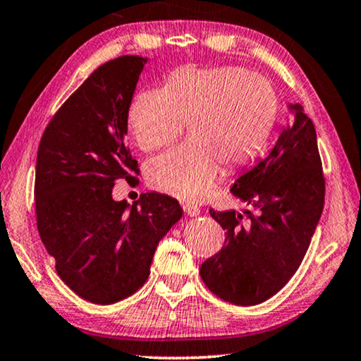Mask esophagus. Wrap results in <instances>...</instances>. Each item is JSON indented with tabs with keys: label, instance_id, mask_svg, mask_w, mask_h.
<instances>
[{
	"label": "esophagus",
	"instance_id": "obj_1",
	"mask_svg": "<svg viewBox=\"0 0 361 361\" xmlns=\"http://www.w3.org/2000/svg\"><path fill=\"white\" fill-rule=\"evenodd\" d=\"M183 211L188 215V217H197L199 212H201V209L195 204H183Z\"/></svg>",
	"mask_w": 361,
	"mask_h": 361
}]
</instances>
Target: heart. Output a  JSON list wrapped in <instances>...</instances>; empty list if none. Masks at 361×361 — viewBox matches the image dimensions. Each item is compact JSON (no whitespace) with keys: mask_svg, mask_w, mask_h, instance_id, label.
<instances>
[{"mask_svg":"<svg viewBox=\"0 0 361 361\" xmlns=\"http://www.w3.org/2000/svg\"><path fill=\"white\" fill-rule=\"evenodd\" d=\"M277 116L279 99L267 79L238 66H185L165 89L134 99L128 125L137 146L150 152L173 142L188 123L191 137L150 159L146 176L154 190L197 202L211 195L219 164L240 169L259 155Z\"/></svg>","mask_w":361,"mask_h":361,"instance_id":"b5f03b06","label":"heart"}]
</instances>
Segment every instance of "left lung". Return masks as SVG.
Here are the masks:
<instances>
[{"mask_svg": "<svg viewBox=\"0 0 361 361\" xmlns=\"http://www.w3.org/2000/svg\"><path fill=\"white\" fill-rule=\"evenodd\" d=\"M276 146L232 186L256 209L246 224L235 211H209L225 230V245L199 274L212 293L230 303H262L287 283L308 250L324 207V176L313 121L300 104Z\"/></svg>", "mask_w": 361, "mask_h": 361, "instance_id": "obj_1", "label": "left lung"}]
</instances>
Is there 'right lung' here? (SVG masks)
Listing matches in <instances>:
<instances>
[{"instance_id":"1","label":"right lung","mask_w":361,"mask_h":361,"mask_svg":"<svg viewBox=\"0 0 361 361\" xmlns=\"http://www.w3.org/2000/svg\"><path fill=\"white\" fill-rule=\"evenodd\" d=\"M144 64L126 55L97 68L48 123L37 154L40 238L61 281L97 305L142 287L159 241L183 215L176 199L155 191L133 206L111 196L118 178L139 171L125 137Z\"/></svg>"}]
</instances>
